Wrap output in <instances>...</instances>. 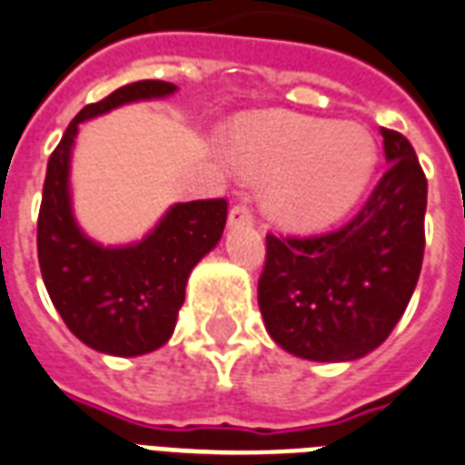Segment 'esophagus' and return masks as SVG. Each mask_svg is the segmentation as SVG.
<instances>
[{
	"mask_svg": "<svg viewBox=\"0 0 465 465\" xmlns=\"http://www.w3.org/2000/svg\"><path fill=\"white\" fill-rule=\"evenodd\" d=\"M229 224H253V209L248 207L246 202H241V204H233L232 212H229Z\"/></svg>",
	"mask_w": 465,
	"mask_h": 465,
	"instance_id": "34e87169",
	"label": "esophagus"
}]
</instances>
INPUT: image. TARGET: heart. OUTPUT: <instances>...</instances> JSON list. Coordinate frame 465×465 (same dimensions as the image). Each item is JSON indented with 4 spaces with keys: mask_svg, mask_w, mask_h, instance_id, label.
I'll return each instance as SVG.
<instances>
[{
    "mask_svg": "<svg viewBox=\"0 0 465 465\" xmlns=\"http://www.w3.org/2000/svg\"><path fill=\"white\" fill-rule=\"evenodd\" d=\"M232 155L243 173L268 177L265 204L290 226H324L349 212L375 168V143L359 124L265 112L241 122Z\"/></svg>",
    "mask_w": 465,
    "mask_h": 465,
    "instance_id": "1",
    "label": "heart"
}]
</instances>
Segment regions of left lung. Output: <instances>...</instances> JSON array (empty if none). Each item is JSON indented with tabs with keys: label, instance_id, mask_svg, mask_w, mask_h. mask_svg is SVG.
Returning a JSON list of instances; mask_svg holds the SVG:
<instances>
[{
	"label": "left lung",
	"instance_id": "8db88e82",
	"mask_svg": "<svg viewBox=\"0 0 465 465\" xmlns=\"http://www.w3.org/2000/svg\"><path fill=\"white\" fill-rule=\"evenodd\" d=\"M385 175L356 217L317 236H265L258 307L272 341L307 361H356L407 310L424 258L427 177L412 143L381 129Z\"/></svg>",
	"mask_w": 465,
	"mask_h": 465
}]
</instances>
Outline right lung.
I'll use <instances>...</instances> for the list:
<instances>
[{"label":"right lung","mask_w":465,"mask_h":465,"mask_svg":"<svg viewBox=\"0 0 465 465\" xmlns=\"http://www.w3.org/2000/svg\"><path fill=\"white\" fill-rule=\"evenodd\" d=\"M175 90L163 80L124 84L84 106L48 158L38 212V265L67 329L99 353L141 356L161 349L175 329L190 272L224 232L226 200L173 204L146 239L119 248L87 239L73 217L67 175L77 126L116 106L168 97Z\"/></svg>","instance_id":"obj_1"}]
</instances>
